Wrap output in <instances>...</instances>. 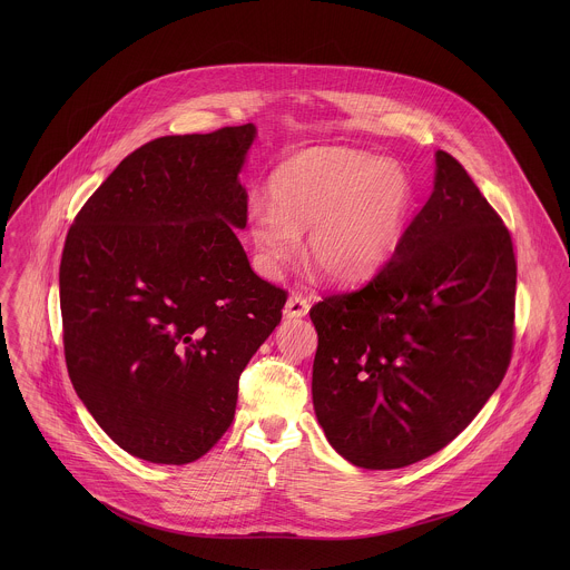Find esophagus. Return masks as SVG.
I'll return each instance as SVG.
<instances>
[{
    "label": "esophagus",
    "mask_w": 570,
    "mask_h": 570,
    "mask_svg": "<svg viewBox=\"0 0 570 570\" xmlns=\"http://www.w3.org/2000/svg\"><path fill=\"white\" fill-rule=\"evenodd\" d=\"M307 312H309V301L303 298V296H298V294H292V296L287 298V303H285L283 316L289 318V321H292V318H305Z\"/></svg>",
    "instance_id": "1"
}]
</instances>
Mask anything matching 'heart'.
Segmentation results:
<instances>
[{
  "instance_id": "1",
  "label": "heart",
  "mask_w": 570,
  "mask_h": 570,
  "mask_svg": "<svg viewBox=\"0 0 570 570\" xmlns=\"http://www.w3.org/2000/svg\"><path fill=\"white\" fill-rule=\"evenodd\" d=\"M272 206H249V235L261 267L276 274L309 230L305 256L328 281L351 285L380 274L406 239L414 184L395 163L360 151L305 154L269 184Z\"/></svg>"
}]
</instances>
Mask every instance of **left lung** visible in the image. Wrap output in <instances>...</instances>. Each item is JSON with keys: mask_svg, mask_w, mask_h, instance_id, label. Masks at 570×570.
Masks as SVG:
<instances>
[{"mask_svg": "<svg viewBox=\"0 0 570 570\" xmlns=\"http://www.w3.org/2000/svg\"><path fill=\"white\" fill-rule=\"evenodd\" d=\"M434 164L432 195L393 261L366 287L309 312L318 423L364 470H400L445 448L511 360L509 230L450 154L436 151Z\"/></svg>", "mask_w": 570, "mask_h": 570, "instance_id": "left-lung-1", "label": "left lung"}]
</instances>
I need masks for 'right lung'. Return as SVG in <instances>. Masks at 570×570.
Returning <instances> with one entry per match:
<instances>
[{
    "label": "right lung",
    "mask_w": 570,
    "mask_h": 570,
    "mask_svg": "<svg viewBox=\"0 0 570 570\" xmlns=\"http://www.w3.org/2000/svg\"><path fill=\"white\" fill-rule=\"evenodd\" d=\"M256 127L164 136L136 149L68 233L61 316L72 386L131 456L186 465L230 428L239 375L281 323L237 230Z\"/></svg>",
    "instance_id": "obj_1"
}]
</instances>
